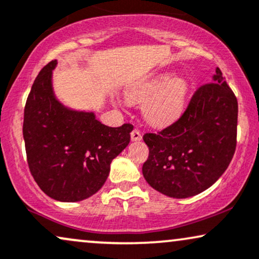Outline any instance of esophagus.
Returning <instances> with one entry per match:
<instances>
[{"label": "esophagus", "mask_w": 259, "mask_h": 259, "mask_svg": "<svg viewBox=\"0 0 259 259\" xmlns=\"http://www.w3.org/2000/svg\"><path fill=\"white\" fill-rule=\"evenodd\" d=\"M141 139H142V135H141L140 130L134 129L132 132V141H141Z\"/></svg>", "instance_id": "1"}]
</instances>
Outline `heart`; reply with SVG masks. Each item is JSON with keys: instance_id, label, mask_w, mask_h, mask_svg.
<instances>
[{"instance_id": "b5f03b06", "label": "heart", "mask_w": 259, "mask_h": 259, "mask_svg": "<svg viewBox=\"0 0 259 259\" xmlns=\"http://www.w3.org/2000/svg\"><path fill=\"white\" fill-rule=\"evenodd\" d=\"M189 83L173 71H162L136 81L125 91L132 103L143 104L146 122L154 126H165L175 122L185 107Z\"/></svg>"}]
</instances>
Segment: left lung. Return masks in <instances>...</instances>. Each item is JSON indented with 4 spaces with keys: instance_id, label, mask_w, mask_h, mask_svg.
<instances>
[{
    "instance_id": "8db88e82",
    "label": "left lung",
    "mask_w": 259,
    "mask_h": 259,
    "mask_svg": "<svg viewBox=\"0 0 259 259\" xmlns=\"http://www.w3.org/2000/svg\"><path fill=\"white\" fill-rule=\"evenodd\" d=\"M238 101L217 68L212 82L199 87L183 116L158 134H146L149 156L142 173L156 191L188 198L214 184L237 146Z\"/></svg>"
}]
</instances>
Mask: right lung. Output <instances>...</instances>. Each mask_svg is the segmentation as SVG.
I'll return each mask as SVG.
<instances>
[{
    "label": "right lung",
    "instance_id": "obj_1",
    "mask_svg": "<svg viewBox=\"0 0 259 259\" xmlns=\"http://www.w3.org/2000/svg\"><path fill=\"white\" fill-rule=\"evenodd\" d=\"M45 65L26 101L24 133L29 171L42 191L60 202H78L99 191L112 160L130 142L132 124L111 127L96 113L67 107L56 98Z\"/></svg>",
    "mask_w": 259,
    "mask_h": 259
}]
</instances>
